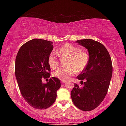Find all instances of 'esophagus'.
<instances>
[{
	"mask_svg": "<svg viewBox=\"0 0 126 126\" xmlns=\"http://www.w3.org/2000/svg\"><path fill=\"white\" fill-rule=\"evenodd\" d=\"M62 83H64L66 82V80H62Z\"/></svg>",
	"mask_w": 126,
	"mask_h": 126,
	"instance_id": "esophagus-1",
	"label": "esophagus"
}]
</instances>
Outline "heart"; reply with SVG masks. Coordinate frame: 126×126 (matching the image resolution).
<instances>
[{"label":"heart","mask_w":126,"mask_h":126,"mask_svg":"<svg viewBox=\"0 0 126 126\" xmlns=\"http://www.w3.org/2000/svg\"><path fill=\"white\" fill-rule=\"evenodd\" d=\"M61 57H68L66 65L67 67H62L53 72V76L62 80L69 79L77 72L84 70L87 66L89 56L86 51L82 50L78 46L71 44H66L57 51ZM49 66L53 69L59 66L58 57L54 52H51L48 56Z\"/></svg>","instance_id":"b5f03b06"}]
</instances>
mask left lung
<instances>
[{"label": "left lung", "mask_w": 126, "mask_h": 126, "mask_svg": "<svg viewBox=\"0 0 126 126\" xmlns=\"http://www.w3.org/2000/svg\"><path fill=\"white\" fill-rule=\"evenodd\" d=\"M76 43L87 49L89 61L85 70L77 76L83 85L79 86L75 83L70 95L76 107L89 111L97 107L107 93L112 74V62L107 50L99 42L85 39Z\"/></svg>", "instance_id": "left-lung-1"}]
</instances>
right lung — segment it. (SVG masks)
<instances>
[{"instance_id": "1", "label": "right lung", "mask_w": 126, "mask_h": 126, "mask_svg": "<svg viewBox=\"0 0 126 126\" xmlns=\"http://www.w3.org/2000/svg\"><path fill=\"white\" fill-rule=\"evenodd\" d=\"M51 41L33 39L21 46L15 60V76L23 98L32 107L43 110L54 104L61 84L52 77L47 83L42 78H49L48 56L53 49Z\"/></svg>"}]
</instances>
